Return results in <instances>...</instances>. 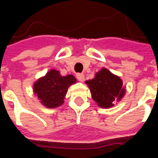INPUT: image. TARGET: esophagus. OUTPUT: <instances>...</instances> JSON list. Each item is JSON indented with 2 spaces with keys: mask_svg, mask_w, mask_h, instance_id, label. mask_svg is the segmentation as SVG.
<instances>
[{
  "mask_svg": "<svg viewBox=\"0 0 158 158\" xmlns=\"http://www.w3.org/2000/svg\"><path fill=\"white\" fill-rule=\"evenodd\" d=\"M76 77H77V79L79 81H80V82H83L85 80V75H84V73H78L76 75Z\"/></svg>",
  "mask_w": 158,
  "mask_h": 158,
  "instance_id": "obj_1",
  "label": "esophagus"
}]
</instances>
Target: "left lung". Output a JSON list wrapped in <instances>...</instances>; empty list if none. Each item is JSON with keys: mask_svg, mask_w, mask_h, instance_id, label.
<instances>
[{"mask_svg": "<svg viewBox=\"0 0 158 158\" xmlns=\"http://www.w3.org/2000/svg\"><path fill=\"white\" fill-rule=\"evenodd\" d=\"M92 99L103 108L112 107L115 101H120L125 94L122 79L103 68L96 73L95 78L85 81Z\"/></svg>", "mask_w": 158, "mask_h": 158, "instance_id": "1", "label": "left lung"}]
</instances>
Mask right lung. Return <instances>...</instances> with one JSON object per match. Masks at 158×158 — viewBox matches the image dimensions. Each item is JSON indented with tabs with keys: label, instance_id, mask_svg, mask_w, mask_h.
Listing matches in <instances>:
<instances>
[{
	"label": "right lung",
	"instance_id": "1",
	"mask_svg": "<svg viewBox=\"0 0 158 158\" xmlns=\"http://www.w3.org/2000/svg\"><path fill=\"white\" fill-rule=\"evenodd\" d=\"M74 83V76H62L59 71L52 69L45 76L38 79L33 88L42 105L48 108H55L63 104L69 87Z\"/></svg>",
	"mask_w": 158,
	"mask_h": 158
}]
</instances>
